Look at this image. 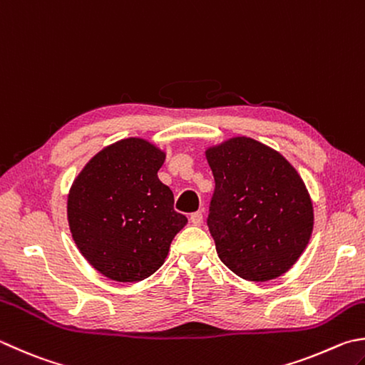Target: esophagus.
Instances as JSON below:
<instances>
[{"label":"esophagus","mask_w":365,"mask_h":365,"mask_svg":"<svg viewBox=\"0 0 365 365\" xmlns=\"http://www.w3.org/2000/svg\"><path fill=\"white\" fill-rule=\"evenodd\" d=\"M190 224L202 225V224H203V212H202V211L192 212V215H190Z\"/></svg>","instance_id":"obj_1"}]
</instances>
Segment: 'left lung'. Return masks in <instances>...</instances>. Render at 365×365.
I'll list each match as a JSON object with an SVG mask.
<instances>
[{
	"label": "left lung",
	"instance_id": "8db88e82",
	"mask_svg": "<svg viewBox=\"0 0 365 365\" xmlns=\"http://www.w3.org/2000/svg\"><path fill=\"white\" fill-rule=\"evenodd\" d=\"M215 176L208 227L219 259L246 281L264 283L297 262L313 232V202L278 150L233 136L205 150Z\"/></svg>",
	"mask_w": 365,
	"mask_h": 365
}]
</instances>
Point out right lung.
<instances>
[{
    "instance_id": "1",
    "label": "right lung",
    "mask_w": 365,
    "mask_h": 365,
    "mask_svg": "<svg viewBox=\"0 0 365 365\" xmlns=\"http://www.w3.org/2000/svg\"><path fill=\"white\" fill-rule=\"evenodd\" d=\"M165 153L144 138L103 148L76 176L66 215L76 246L95 270L136 283L159 270L187 217L157 171Z\"/></svg>"
}]
</instances>
